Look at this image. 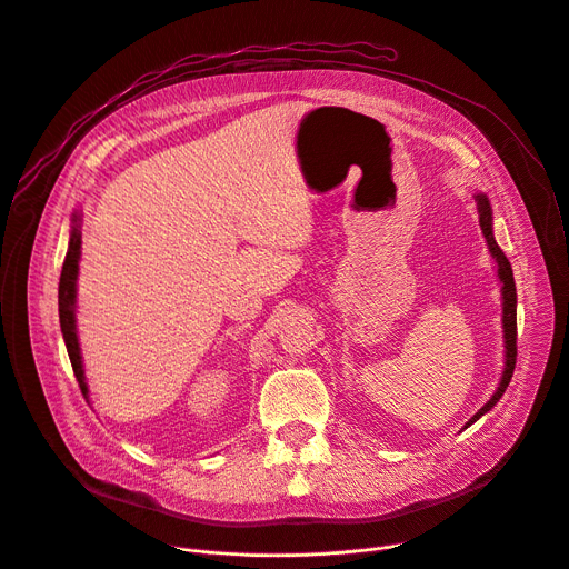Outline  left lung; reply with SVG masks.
<instances>
[{
	"instance_id": "8db88e82",
	"label": "left lung",
	"mask_w": 569,
	"mask_h": 569,
	"mask_svg": "<svg viewBox=\"0 0 569 569\" xmlns=\"http://www.w3.org/2000/svg\"><path fill=\"white\" fill-rule=\"evenodd\" d=\"M476 200V209H478V223L480 230H483L488 250L495 259V267H497V278L501 282V328H503V371L499 378V387L495 395L490 397V401L480 408L465 428H469L473 421H478L486 412H490L499 399L503 397V391L512 378L515 371V362H517V291H515V278H512V267L508 257L503 254V250L499 248L497 239H495V228H492V207L486 193H473Z\"/></svg>"
}]
</instances>
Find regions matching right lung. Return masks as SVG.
<instances>
[{"instance_id":"obj_1","label":"right lung","mask_w":569,"mask_h":569,"mask_svg":"<svg viewBox=\"0 0 569 569\" xmlns=\"http://www.w3.org/2000/svg\"><path fill=\"white\" fill-rule=\"evenodd\" d=\"M79 259H81V211H74L70 218V241H68V252H66L63 271L59 280V321H61V332H63L72 371L81 387V395L89 399V382H86V373H83V360H81V348L77 337V315H74Z\"/></svg>"}]
</instances>
